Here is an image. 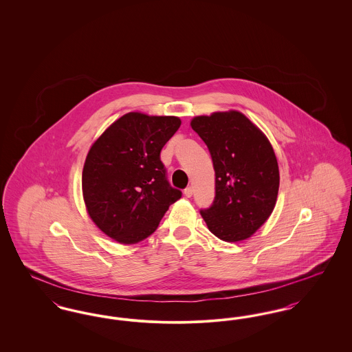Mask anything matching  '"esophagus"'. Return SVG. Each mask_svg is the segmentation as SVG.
Masks as SVG:
<instances>
[{
  "label": "esophagus",
  "mask_w": 352,
  "mask_h": 352,
  "mask_svg": "<svg viewBox=\"0 0 352 352\" xmlns=\"http://www.w3.org/2000/svg\"><path fill=\"white\" fill-rule=\"evenodd\" d=\"M184 197L186 198H191V195H192V187L191 186H188V187H186L184 188Z\"/></svg>",
  "instance_id": "1"
}]
</instances>
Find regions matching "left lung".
Here are the masks:
<instances>
[{
    "mask_svg": "<svg viewBox=\"0 0 352 352\" xmlns=\"http://www.w3.org/2000/svg\"><path fill=\"white\" fill-rule=\"evenodd\" d=\"M191 126L207 145L215 170V198L201 215L220 240H245L276 206L280 173L273 148L265 134L236 111L198 116Z\"/></svg>",
    "mask_w": 352,
    "mask_h": 352,
    "instance_id": "left-lung-1",
    "label": "left lung"
}]
</instances>
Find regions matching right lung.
<instances>
[{
	"label": "right lung",
	"instance_id": "obj_1",
	"mask_svg": "<svg viewBox=\"0 0 352 352\" xmlns=\"http://www.w3.org/2000/svg\"><path fill=\"white\" fill-rule=\"evenodd\" d=\"M181 126L174 116L131 112L115 121L88 151L82 186L95 224L122 244L153 234L182 191L168 184L161 151Z\"/></svg>",
	"mask_w": 352,
	"mask_h": 352
}]
</instances>
